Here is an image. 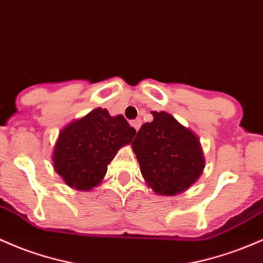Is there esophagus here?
Segmentation results:
<instances>
[{"label": "esophagus", "mask_w": 263, "mask_h": 263, "mask_svg": "<svg viewBox=\"0 0 263 263\" xmlns=\"http://www.w3.org/2000/svg\"><path fill=\"white\" fill-rule=\"evenodd\" d=\"M141 125H142V121L141 120H135V121H131V126L134 127L135 129H136V131H138V129H140V127H141Z\"/></svg>", "instance_id": "obj_1"}]
</instances>
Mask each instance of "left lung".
Masks as SVG:
<instances>
[{"mask_svg": "<svg viewBox=\"0 0 263 263\" xmlns=\"http://www.w3.org/2000/svg\"><path fill=\"white\" fill-rule=\"evenodd\" d=\"M154 121L143 123L132 149L147 186L161 196L189 190L204 170L200 138L167 112L152 111Z\"/></svg>", "mask_w": 263, "mask_h": 263, "instance_id": "8db88e82", "label": "left lung"}]
</instances>
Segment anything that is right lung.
I'll list each match as a JSON object with an SVG mask.
<instances>
[{
  "instance_id": "obj_1",
  "label": "right lung",
  "mask_w": 263,
  "mask_h": 263,
  "mask_svg": "<svg viewBox=\"0 0 263 263\" xmlns=\"http://www.w3.org/2000/svg\"><path fill=\"white\" fill-rule=\"evenodd\" d=\"M136 129L122 115L111 116L97 107L60 131L52 151V166L68 187L91 191L100 186L107 166L121 147L129 145Z\"/></svg>"
}]
</instances>
